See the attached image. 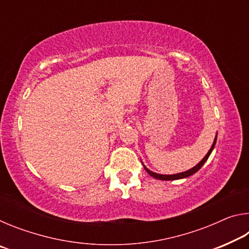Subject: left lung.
I'll list each match as a JSON object with an SVG mask.
<instances>
[{"instance_id":"1","label":"left lung","mask_w":249,"mask_h":249,"mask_svg":"<svg viewBox=\"0 0 249 249\" xmlns=\"http://www.w3.org/2000/svg\"><path fill=\"white\" fill-rule=\"evenodd\" d=\"M216 138H217V134H216L215 138H214V142H213V144H212V147H211L210 150L208 151V154H206V155L204 156V158L202 159L201 161H200L199 163H197V165H196L195 167L191 168V169L187 170V171L180 172V174H176V175H160V174H156V172L149 170L148 168H146V167H145V165H142V166H144L145 170L147 171V174H149L151 177H153V178H155V179H158V180H166V181H169V180H178V179L188 178V177H190V176H192V175H195L197 170H200V169H201V167L203 166L204 163H205L206 160L209 159L211 153H212V150L214 149V146H215V144H216Z\"/></svg>"}]
</instances>
